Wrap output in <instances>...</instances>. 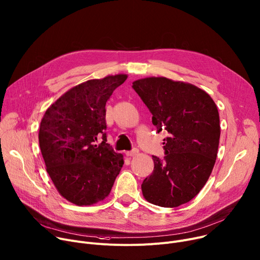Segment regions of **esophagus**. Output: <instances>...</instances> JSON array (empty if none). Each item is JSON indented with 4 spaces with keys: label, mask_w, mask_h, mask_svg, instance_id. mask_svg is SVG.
Returning a JSON list of instances; mask_svg holds the SVG:
<instances>
[{
    "label": "esophagus",
    "mask_w": 260,
    "mask_h": 260,
    "mask_svg": "<svg viewBox=\"0 0 260 260\" xmlns=\"http://www.w3.org/2000/svg\"><path fill=\"white\" fill-rule=\"evenodd\" d=\"M138 152H139V149H138V148H133L132 150L126 151V155H128V156H134V155H137Z\"/></svg>",
    "instance_id": "34e87169"
}]
</instances>
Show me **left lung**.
Listing matches in <instances>:
<instances>
[{
	"instance_id": "left-lung-1",
	"label": "left lung",
	"mask_w": 260,
	"mask_h": 260,
	"mask_svg": "<svg viewBox=\"0 0 260 260\" xmlns=\"http://www.w3.org/2000/svg\"><path fill=\"white\" fill-rule=\"evenodd\" d=\"M133 89L152 114L164 139V158L152 155L154 168L141 185L144 198L162 207L191 201L206 183L215 166L220 117L217 106L200 88L167 78L135 81Z\"/></svg>"
}]
</instances>
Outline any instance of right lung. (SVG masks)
Returning a JSON list of instances; mask_svg holds the SVG:
<instances>
[{
    "label": "right lung",
    "instance_id": "1",
    "mask_svg": "<svg viewBox=\"0 0 260 260\" xmlns=\"http://www.w3.org/2000/svg\"><path fill=\"white\" fill-rule=\"evenodd\" d=\"M126 75L89 80L46 110L39 127V146L46 171L66 200L91 205L111 192L124 160L107 143L106 104ZM101 137L102 143L96 145Z\"/></svg>",
    "mask_w": 260,
    "mask_h": 260
}]
</instances>
